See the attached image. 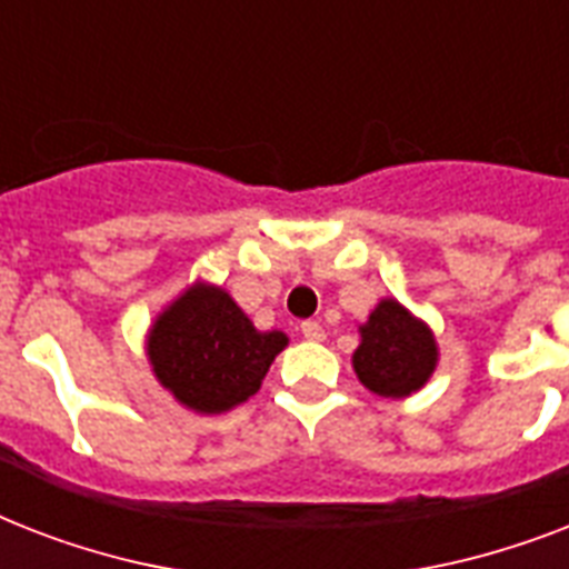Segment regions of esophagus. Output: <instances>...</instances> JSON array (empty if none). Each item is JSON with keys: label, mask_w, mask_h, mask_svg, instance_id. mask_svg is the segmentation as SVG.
Returning <instances> with one entry per match:
<instances>
[{"label": "esophagus", "mask_w": 569, "mask_h": 569, "mask_svg": "<svg viewBox=\"0 0 569 569\" xmlns=\"http://www.w3.org/2000/svg\"><path fill=\"white\" fill-rule=\"evenodd\" d=\"M301 333L303 339H312V342H321L325 339V328H321L319 321H301Z\"/></svg>", "instance_id": "1"}]
</instances>
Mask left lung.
Returning <instances> with one entry per match:
<instances>
[{"mask_svg": "<svg viewBox=\"0 0 569 569\" xmlns=\"http://www.w3.org/2000/svg\"><path fill=\"white\" fill-rule=\"evenodd\" d=\"M351 363L375 396L405 398L422 389L437 369V339L396 298H383L360 325V346Z\"/></svg>", "mask_w": 569, "mask_h": 569, "instance_id": "left-lung-1", "label": "left lung"}]
</instances>
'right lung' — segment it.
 I'll use <instances>...</instances> for the list:
<instances>
[{"instance_id":"obj_1","label":"right lung","mask_w":569,"mask_h":569,"mask_svg":"<svg viewBox=\"0 0 569 569\" xmlns=\"http://www.w3.org/2000/svg\"><path fill=\"white\" fill-rule=\"evenodd\" d=\"M286 342L280 330L253 328L223 289L194 283L159 312L147 355L159 383L180 405L194 413H223L262 387Z\"/></svg>"}]
</instances>
